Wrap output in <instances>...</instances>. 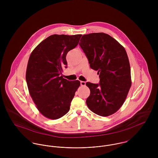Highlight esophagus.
Returning a JSON list of instances; mask_svg holds the SVG:
<instances>
[{"label": "esophagus", "mask_w": 158, "mask_h": 158, "mask_svg": "<svg viewBox=\"0 0 158 158\" xmlns=\"http://www.w3.org/2000/svg\"><path fill=\"white\" fill-rule=\"evenodd\" d=\"M80 84H81V86H85L86 85V82H85V81H80Z\"/></svg>", "instance_id": "34e87169"}]
</instances>
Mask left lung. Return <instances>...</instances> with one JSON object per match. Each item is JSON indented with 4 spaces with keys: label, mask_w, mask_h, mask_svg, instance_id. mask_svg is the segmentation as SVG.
Here are the masks:
<instances>
[{
    "label": "left lung",
    "mask_w": 158,
    "mask_h": 158,
    "mask_svg": "<svg viewBox=\"0 0 158 158\" xmlns=\"http://www.w3.org/2000/svg\"><path fill=\"white\" fill-rule=\"evenodd\" d=\"M79 45L90 68L98 70L100 78L98 84L86 83L90 92L87 106L98 115H110L122 106L131 86L127 52L114 38L104 33L84 35Z\"/></svg>",
    "instance_id": "left-lung-1"
}]
</instances>
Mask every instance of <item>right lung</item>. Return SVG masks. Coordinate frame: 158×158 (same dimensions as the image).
Here are the masks:
<instances>
[{
  "instance_id": "obj_1",
  "label": "right lung",
  "mask_w": 158,
  "mask_h": 158,
  "mask_svg": "<svg viewBox=\"0 0 158 158\" xmlns=\"http://www.w3.org/2000/svg\"><path fill=\"white\" fill-rule=\"evenodd\" d=\"M82 35H53L31 52L26 71V81L30 96L39 111L55 120L68 113L78 80L63 78V68H67L66 55L78 44Z\"/></svg>"
}]
</instances>
